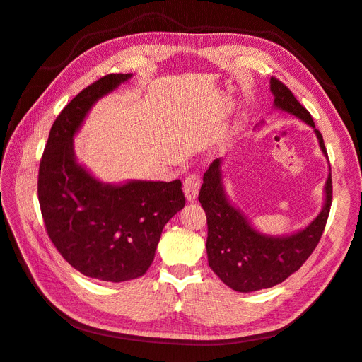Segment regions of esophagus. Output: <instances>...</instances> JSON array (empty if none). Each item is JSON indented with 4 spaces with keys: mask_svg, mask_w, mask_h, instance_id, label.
Wrapping results in <instances>:
<instances>
[{
    "mask_svg": "<svg viewBox=\"0 0 362 362\" xmlns=\"http://www.w3.org/2000/svg\"><path fill=\"white\" fill-rule=\"evenodd\" d=\"M200 189V175L199 174H188L183 182V191L188 202H194L197 199Z\"/></svg>",
    "mask_w": 362,
    "mask_h": 362,
    "instance_id": "34e87169",
    "label": "esophagus"
}]
</instances>
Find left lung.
<instances>
[{"label":"left lung","mask_w":362,"mask_h":362,"mask_svg":"<svg viewBox=\"0 0 362 362\" xmlns=\"http://www.w3.org/2000/svg\"><path fill=\"white\" fill-rule=\"evenodd\" d=\"M276 108L287 111L315 128L310 113L281 81L271 78ZM322 153L327 156L322 136L315 129ZM199 202L206 212L208 264L230 289L254 292L283 283L308 260L327 223L332 205V174L326 182V202L312 223L292 235L271 237L258 233L245 216L230 205L221 182V159H216L203 174Z\"/></svg>","instance_id":"obj_1"}]
</instances>
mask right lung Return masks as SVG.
Segmentation results:
<instances>
[{"label": "right lung", "mask_w": 362, "mask_h": 362, "mask_svg": "<svg viewBox=\"0 0 362 362\" xmlns=\"http://www.w3.org/2000/svg\"><path fill=\"white\" fill-rule=\"evenodd\" d=\"M129 78V73L102 76L64 107L38 174L41 214L54 247L81 274L111 283L148 271L163 226L185 206L180 180L107 185L76 162L73 136L88 110Z\"/></svg>", "instance_id": "obj_1"}]
</instances>
